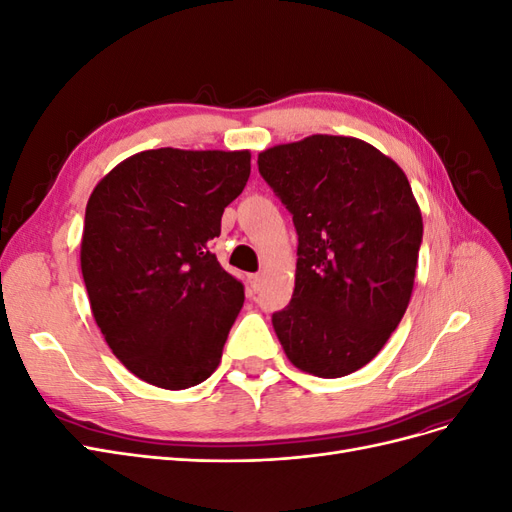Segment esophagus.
<instances>
[{
  "mask_svg": "<svg viewBox=\"0 0 512 512\" xmlns=\"http://www.w3.org/2000/svg\"><path fill=\"white\" fill-rule=\"evenodd\" d=\"M247 284H250V290L258 292V290L262 288V275H260V273H252V275H247Z\"/></svg>",
  "mask_w": 512,
  "mask_h": 512,
  "instance_id": "34e87169",
  "label": "esophagus"
}]
</instances>
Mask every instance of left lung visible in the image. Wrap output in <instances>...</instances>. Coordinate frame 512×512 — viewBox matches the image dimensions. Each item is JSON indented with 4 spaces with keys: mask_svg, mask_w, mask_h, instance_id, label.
<instances>
[{
    "mask_svg": "<svg viewBox=\"0 0 512 512\" xmlns=\"http://www.w3.org/2000/svg\"><path fill=\"white\" fill-rule=\"evenodd\" d=\"M258 170L299 235L277 339L307 374L348 376L382 350L412 297L423 218L408 177L369 143L329 134L262 151Z\"/></svg>",
    "mask_w": 512,
    "mask_h": 512,
    "instance_id": "obj_1",
    "label": "left lung"
}]
</instances>
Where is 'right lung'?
Segmentation results:
<instances>
[{
  "instance_id": "add662e5",
  "label": "right lung",
  "mask_w": 512,
  "mask_h": 512,
  "mask_svg": "<svg viewBox=\"0 0 512 512\" xmlns=\"http://www.w3.org/2000/svg\"><path fill=\"white\" fill-rule=\"evenodd\" d=\"M250 151L149 149L91 192L81 271L108 348L168 391L207 380L241 312L243 284L211 252L250 179Z\"/></svg>"
}]
</instances>
